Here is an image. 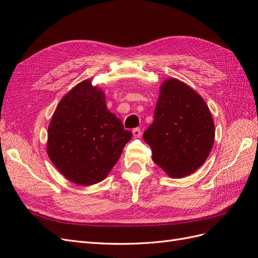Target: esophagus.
<instances>
[{"label": "esophagus", "mask_w": 258, "mask_h": 258, "mask_svg": "<svg viewBox=\"0 0 258 258\" xmlns=\"http://www.w3.org/2000/svg\"><path fill=\"white\" fill-rule=\"evenodd\" d=\"M132 133H133V136L135 138H138V137H141V135H142V130L136 127V128H134L133 131H132Z\"/></svg>", "instance_id": "34e87169"}]
</instances>
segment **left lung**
<instances>
[{
    "instance_id": "8db88e82",
    "label": "left lung",
    "mask_w": 258,
    "mask_h": 258,
    "mask_svg": "<svg viewBox=\"0 0 258 258\" xmlns=\"http://www.w3.org/2000/svg\"><path fill=\"white\" fill-rule=\"evenodd\" d=\"M144 141L153 150V160L169 176L192 174L214 146L215 124L208 105L185 83L166 79Z\"/></svg>"
}]
</instances>
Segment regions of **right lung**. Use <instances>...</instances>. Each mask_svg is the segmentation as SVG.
Instances as JSON below:
<instances>
[{
  "mask_svg": "<svg viewBox=\"0 0 258 258\" xmlns=\"http://www.w3.org/2000/svg\"><path fill=\"white\" fill-rule=\"evenodd\" d=\"M132 136L108 110L104 92L86 79L58 102L49 124L47 151L66 179L89 186L105 179Z\"/></svg>",
  "mask_w": 258,
  "mask_h": 258,
  "instance_id": "add662e5",
  "label": "right lung"
}]
</instances>
